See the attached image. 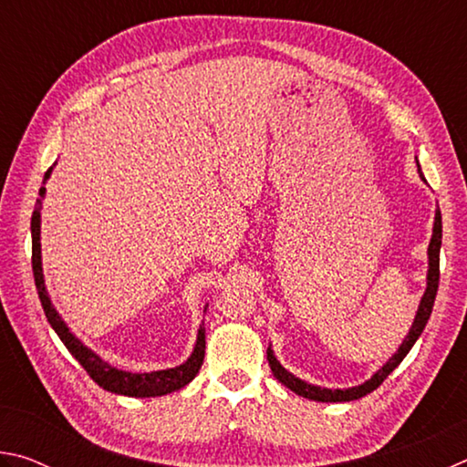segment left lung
<instances>
[{"label": "left lung", "mask_w": 467, "mask_h": 467, "mask_svg": "<svg viewBox=\"0 0 467 467\" xmlns=\"http://www.w3.org/2000/svg\"><path fill=\"white\" fill-rule=\"evenodd\" d=\"M418 175H420V179L426 183V179L422 177L420 164H418ZM441 241H442V223H441V210L437 208V210H434V224H432V236H431V243H429V251H426V255H429V270H426V288H424V295L420 298V305H418V311L414 315L412 327H410L408 336L401 339V344H400L398 350L393 352V357L387 360L385 365L379 368L373 377L367 379V381L360 383V385L346 387V389H329V387L311 385V383L303 381V379H298L296 375H292L288 368H284L280 365V360L275 358V354L272 350V344H270V346H267V360H270V368H272L274 377L278 379L282 385H286L290 391H295L296 395H300V398H306V400H313V401H326V404H327V401L360 400V398H365L367 393L375 391L377 387L385 381L387 375L393 373V368L406 358V354L412 350L416 339L420 337V334L426 327V323H429L434 298H437V290H439Z\"/></svg>", "instance_id": "8db88e82"}]
</instances>
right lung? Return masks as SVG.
Instances as JSON below:
<instances>
[{"mask_svg":"<svg viewBox=\"0 0 467 467\" xmlns=\"http://www.w3.org/2000/svg\"><path fill=\"white\" fill-rule=\"evenodd\" d=\"M55 167V164H53ZM53 167L45 172L43 185L38 189V200L33 212V220H30V234H33V274H35V284L38 290V298H41L43 311L47 321L51 323L55 334L69 350V354L80 362L86 373L92 377V381L100 385L102 389L117 395H128V398H161V395H167L172 391L183 389L200 373L203 354H205V327L203 321L200 329H197L195 346L189 358L181 362L179 367L172 368H161V370H150V373H130V370H121L113 365H109L107 360H102L92 348L86 346L80 337H78L63 317L59 311L55 309L53 300L49 296V290H47L45 284V274H43V255H41V210H43V200H45V183L49 181ZM208 309V305H205ZM203 309V311H205Z\"/></svg>","mask_w":467,"mask_h":467,"instance_id":"1","label":"right lung"}]
</instances>
